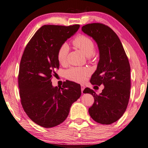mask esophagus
Listing matches in <instances>:
<instances>
[{
    "label": "esophagus",
    "instance_id": "obj_1",
    "mask_svg": "<svg viewBox=\"0 0 148 148\" xmlns=\"http://www.w3.org/2000/svg\"><path fill=\"white\" fill-rule=\"evenodd\" d=\"M81 92H82V93H83L84 90L85 89V86H84V85H81Z\"/></svg>",
    "mask_w": 148,
    "mask_h": 148
}]
</instances>
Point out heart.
<instances>
[{"label":"heart","instance_id":"obj_1","mask_svg":"<svg viewBox=\"0 0 148 148\" xmlns=\"http://www.w3.org/2000/svg\"><path fill=\"white\" fill-rule=\"evenodd\" d=\"M72 43L75 47L79 49L87 57L92 56L94 53V44L91 39L86 36L82 34L77 36L73 40ZM69 49V46L67 43H63L60 47L57 57L60 64H64L66 62ZM89 73V70L84 67H71L66 71V77L72 81L83 82Z\"/></svg>","mask_w":148,"mask_h":148}]
</instances>
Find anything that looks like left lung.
I'll list each match as a JSON object with an SVG mask.
<instances>
[{
    "label": "left lung",
    "instance_id": "1",
    "mask_svg": "<svg viewBox=\"0 0 148 148\" xmlns=\"http://www.w3.org/2000/svg\"><path fill=\"white\" fill-rule=\"evenodd\" d=\"M82 31L94 39L99 52V60L90 82L104 86L99 95L89 88L84 89V94H90L94 98L88 112L96 122L108 125L118 120L127 107L131 89L130 65L118 36L108 26L91 23L83 26Z\"/></svg>",
    "mask_w": 148,
    "mask_h": 148
}]
</instances>
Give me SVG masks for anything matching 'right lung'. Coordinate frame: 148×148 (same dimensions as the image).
Here are the masks:
<instances>
[{"mask_svg": "<svg viewBox=\"0 0 148 148\" xmlns=\"http://www.w3.org/2000/svg\"><path fill=\"white\" fill-rule=\"evenodd\" d=\"M79 27L44 25L31 38L23 54L18 76L21 102L30 120L43 127L63 122L73 103L81 97L79 84L67 81L62 88H58L51 82L54 69L59 67L60 47Z\"/></svg>", "mask_w": 148, "mask_h": 148, "instance_id": "add662e5", "label": "right lung"}]
</instances>
